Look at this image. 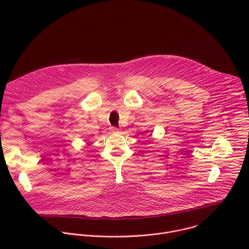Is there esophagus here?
<instances>
[{
  "label": "esophagus",
  "instance_id": "1",
  "mask_svg": "<svg viewBox=\"0 0 249 249\" xmlns=\"http://www.w3.org/2000/svg\"><path fill=\"white\" fill-rule=\"evenodd\" d=\"M110 131H111L112 133H118V132H119V129H117L116 127H112Z\"/></svg>",
  "mask_w": 249,
  "mask_h": 249
}]
</instances>
